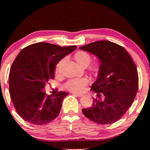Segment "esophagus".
<instances>
[{
    "instance_id": "obj_1",
    "label": "esophagus",
    "mask_w": 150,
    "mask_h": 150,
    "mask_svg": "<svg viewBox=\"0 0 150 150\" xmlns=\"http://www.w3.org/2000/svg\"><path fill=\"white\" fill-rule=\"evenodd\" d=\"M72 94H75V95H76V96H83V94L75 93V92H72Z\"/></svg>"
}]
</instances>
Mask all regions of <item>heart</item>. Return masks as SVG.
<instances>
[{
    "label": "heart",
    "mask_w": 150,
    "mask_h": 150,
    "mask_svg": "<svg viewBox=\"0 0 150 150\" xmlns=\"http://www.w3.org/2000/svg\"><path fill=\"white\" fill-rule=\"evenodd\" d=\"M74 58L78 64L82 66H87L91 62V56L88 53L84 51H80L76 53L74 55ZM64 61V59H61L56 66V72L58 71V69L62 62ZM101 66L100 64H94L90 68L91 75L94 78H98L101 72ZM89 80L86 78H73L66 82L65 84V88L72 91H82L84 86L88 85Z\"/></svg>",
    "instance_id": "heart-1"
}]
</instances>
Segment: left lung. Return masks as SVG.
<instances>
[{
    "instance_id": "1",
    "label": "left lung",
    "mask_w": 150,
    "mask_h": 150,
    "mask_svg": "<svg viewBox=\"0 0 150 150\" xmlns=\"http://www.w3.org/2000/svg\"><path fill=\"white\" fill-rule=\"evenodd\" d=\"M79 49L97 57L102 68L91 86L96 98L91 107L82 109L83 114L98 124L113 123L125 114L136 96V66L125 48L111 41H95Z\"/></svg>"
}]
</instances>
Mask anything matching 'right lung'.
<instances>
[{
	"label": "right lung",
	"mask_w": 150,
	"mask_h": 150,
	"mask_svg": "<svg viewBox=\"0 0 150 150\" xmlns=\"http://www.w3.org/2000/svg\"><path fill=\"white\" fill-rule=\"evenodd\" d=\"M76 47L40 42L27 46L18 54L9 73V92L17 113L25 121L42 125L58 116L68 94L53 91L47 94L45 86L54 79L57 63Z\"/></svg>",
	"instance_id": "obj_1"
}]
</instances>
